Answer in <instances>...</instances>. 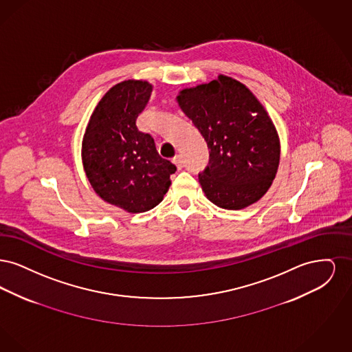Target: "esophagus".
Listing matches in <instances>:
<instances>
[{
    "label": "esophagus",
    "mask_w": 352,
    "mask_h": 352,
    "mask_svg": "<svg viewBox=\"0 0 352 352\" xmlns=\"http://www.w3.org/2000/svg\"><path fill=\"white\" fill-rule=\"evenodd\" d=\"M173 162H174V165L177 166L178 170H181V168H184V158H182L181 155H177V157H174Z\"/></svg>",
    "instance_id": "34e87169"
}]
</instances>
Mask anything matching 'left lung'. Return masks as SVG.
<instances>
[{"mask_svg":"<svg viewBox=\"0 0 352 352\" xmlns=\"http://www.w3.org/2000/svg\"><path fill=\"white\" fill-rule=\"evenodd\" d=\"M177 101L210 149L208 166L199 174L207 199L232 211L260 201L276 178L281 153L263 104L247 85L221 74L181 89Z\"/></svg>","mask_w":352,"mask_h":352,"instance_id":"8db88e82","label":"left lung"}]
</instances>
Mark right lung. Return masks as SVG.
Segmentation results:
<instances>
[{
    "label": "right lung",
    "mask_w": 352,
    "mask_h": 352,
    "mask_svg": "<svg viewBox=\"0 0 352 352\" xmlns=\"http://www.w3.org/2000/svg\"><path fill=\"white\" fill-rule=\"evenodd\" d=\"M151 89L149 82L135 79L113 85L94 109L82 142L84 171L94 191L131 214L160 204L177 170L158 154L151 134L135 125Z\"/></svg>",
    "instance_id": "right-lung-1"
}]
</instances>
